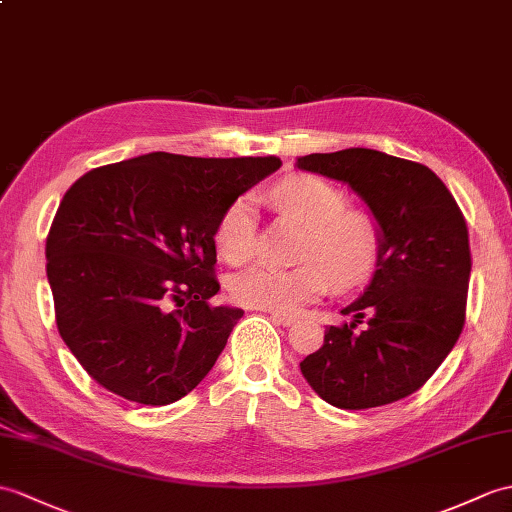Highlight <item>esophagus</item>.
Wrapping results in <instances>:
<instances>
[{
    "label": "esophagus",
    "mask_w": 512,
    "mask_h": 512,
    "mask_svg": "<svg viewBox=\"0 0 512 512\" xmlns=\"http://www.w3.org/2000/svg\"><path fill=\"white\" fill-rule=\"evenodd\" d=\"M272 323L277 325H283V327H290L294 323V316H288V314H270Z\"/></svg>",
    "instance_id": "obj_1"
}]
</instances>
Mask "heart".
I'll return each instance as SVG.
<instances>
[{
    "label": "heart",
    "mask_w": 512,
    "mask_h": 512,
    "mask_svg": "<svg viewBox=\"0 0 512 512\" xmlns=\"http://www.w3.org/2000/svg\"><path fill=\"white\" fill-rule=\"evenodd\" d=\"M285 216L307 229L296 268H248L231 281L237 303L275 314H296L318 301L329 288H351L371 275L379 255V229L371 213L349 209V196L318 176H290L270 194ZM257 209L242 196L224 211L216 231V246L224 261L242 266L255 255Z\"/></svg>",
    "instance_id": "1"
}]
</instances>
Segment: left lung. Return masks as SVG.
<instances>
[{"mask_svg": "<svg viewBox=\"0 0 512 512\" xmlns=\"http://www.w3.org/2000/svg\"><path fill=\"white\" fill-rule=\"evenodd\" d=\"M296 168L347 183L379 227L364 294L344 307L301 362L320 399L342 410L386 406L417 392L465 327L471 251L465 216L430 168L368 148L307 154Z\"/></svg>", "mask_w": 512, "mask_h": 512, "instance_id": "obj_1", "label": "left lung"}]
</instances>
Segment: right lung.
Listing matches in <instances>:
<instances>
[{
	"instance_id": "right-lung-1",
	"label": "right lung",
	"mask_w": 512,
	"mask_h": 512,
	"mask_svg": "<svg viewBox=\"0 0 512 512\" xmlns=\"http://www.w3.org/2000/svg\"><path fill=\"white\" fill-rule=\"evenodd\" d=\"M277 157L150 152L67 189L45 242L58 334L102 388L144 406L192 392L242 310L211 305L216 231Z\"/></svg>"
}]
</instances>
